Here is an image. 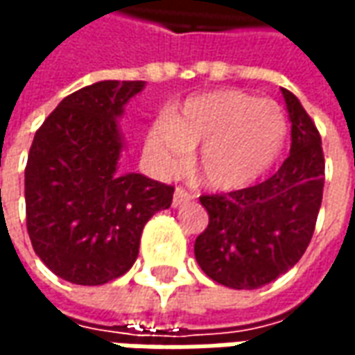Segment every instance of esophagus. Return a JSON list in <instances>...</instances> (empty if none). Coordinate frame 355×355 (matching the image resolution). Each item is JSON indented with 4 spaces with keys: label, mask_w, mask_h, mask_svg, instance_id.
<instances>
[{
    "label": "esophagus",
    "mask_w": 355,
    "mask_h": 355,
    "mask_svg": "<svg viewBox=\"0 0 355 355\" xmlns=\"http://www.w3.org/2000/svg\"><path fill=\"white\" fill-rule=\"evenodd\" d=\"M186 201H190V193L182 190V188H177L175 196H173V207H180V205H184Z\"/></svg>",
    "instance_id": "1"
}]
</instances>
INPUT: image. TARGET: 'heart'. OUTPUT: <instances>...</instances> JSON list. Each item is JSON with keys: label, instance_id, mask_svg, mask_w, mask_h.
Instances as JSON below:
<instances>
[{"label": "heart", "instance_id": "1", "mask_svg": "<svg viewBox=\"0 0 355 355\" xmlns=\"http://www.w3.org/2000/svg\"><path fill=\"white\" fill-rule=\"evenodd\" d=\"M287 137L279 104L236 89L200 94L148 127L144 154L159 175H175L200 146L198 173L216 192L259 182L277 162Z\"/></svg>", "mask_w": 355, "mask_h": 355}]
</instances>
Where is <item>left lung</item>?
I'll use <instances>...</instances> for the list:
<instances>
[{
    "mask_svg": "<svg viewBox=\"0 0 355 355\" xmlns=\"http://www.w3.org/2000/svg\"><path fill=\"white\" fill-rule=\"evenodd\" d=\"M291 119V154L275 175L251 188L201 196L209 224L193 253L213 282L259 289L295 266L312 239L323 198L325 159L312 117L282 89Z\"/></svg>",
    "mask_w": 355,
    "mask_h": 355,
    "instance_id": "left-lung-1",
    "label": "left lung"
}]
</instances>
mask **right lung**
I'll return each mask as SVG.
<instances>
[{"mask_svg":"<svg viewBox=\"0 0 355 355\" xmlns=\"http://www.w3.org/2000/svg\"><path fill=\"white\" fill-rule=\"evenodd\" d=\"M144 81L106 80L68 94L37 129L24 171L35 254L76 285H102L139 257L144 224L171 207L173 186L119 171L117 117Z\"/></svg>","mask_w":355,"mask_h":355,"instance_id":"1","label":"right lung"}]
</instances>
